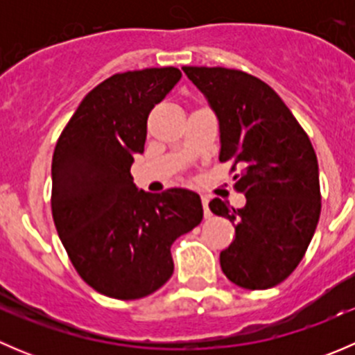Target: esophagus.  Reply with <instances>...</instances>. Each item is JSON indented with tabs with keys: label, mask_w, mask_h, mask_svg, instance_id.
I'll return each mask as SVG.
<instances>
[{
	"label": "esophagus",
	"mask_w": 355,
	"mask_h": 355,
	"mask_svg": "<svg viewBox=\"0 0 355 355\" xmlns=\"http://www.w3.org/2000/svg\"><path fill=\"white\" fill-rule=\"evenodd\" d=\"M200 200H202V207H204V216H206V218H209V216H211V213H209V207H207V204H209V199H207L206 196H202V198H200Z\"/></svg>",
	"instance_id": "1"
}]
</instances>
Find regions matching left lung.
<instances>
[{"instance_id":"obj_1","label":"left lung","mask_w":355,"mask_h":355,"mask_svg":"<svg viewBox=\"0 0 355 355\" xmlns=\"http://www.w3.org/2000/svg\"><path fill=\"white\" fill-rule=\"evenodd\" d=\"M220 120V161H230L242 209L221 199L211 211L235 223L232 244L220 254L230 282L264 290L299 266L321 213L318 157L306 130L280 96L261 78L223 67H184Z\"/></svg>"}]
</instances>
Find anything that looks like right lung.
<instances>
[{"label":"right lung","instance_id":"right-lung-1","mask_svg":"<svg viewBox=\"0 0 355 355\" xmlns=\"http://www.w3.org/2000/svg\"><path fill=\"white\" fill-rule=\"evenodd\" d=\"M182 71L114 73L78 105L56 142L51 213L82 280L106 297L151 295L173 275L171 244L202 220L196 192L137 191L130 166L144 153L148 116Z\"/></svg>","mask_w":355,"mask_h":355}]
</instances>
